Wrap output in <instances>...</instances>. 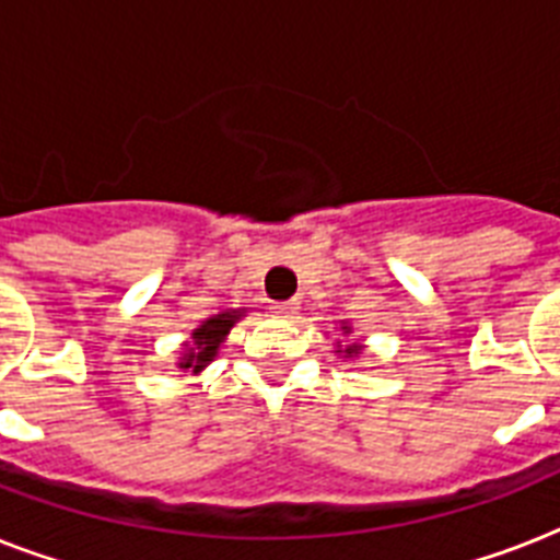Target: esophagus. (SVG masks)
Instances as JSON below:
<instances>
[{"label":"esophagus","instance_id":"obj_1","mask_svg":"<svg viewBox=\"0 0 560 560\" xmlns=\"http://www.w3.org/2000/svg\"><path fill=\"white\" fill-rule=\"evenodd\" d=\"M296 305L299 302H272L270 311L276 316H290V314H296Z\"/></svg>","mask_w":560,"mask_h":560}]
</instances>
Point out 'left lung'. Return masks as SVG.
Returning <instances> with one entry per match:
<instances>
[{
    "instance_id": "1",
    "label": "left lung",
    "mask_w": 560,
    "mask_h": 560,
    "mask_svg": "<svg viewBox=\"0 0 560 560\" xmlns=\"http://www.w3.org/2000/svg\"><path fill=\"white\" fill-rule=\"evenodd\" d=\"M346 334H349V331H346ZM358 346H349V349H346V354H349V358H354V354H358Z\"/></svg>"
}]
</instances>
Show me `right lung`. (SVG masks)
Returning <instances> with one entry per match:
<instances>
[{"label":"right lung","mask_w":560,"mask_h":560,"mask_svg":"<svg viewBox=\"0 0 560 560\" xmlns=\"http://www.w3.org/2000/svg\"><path fill=\"white\" fill-rule=\"evenodd\" d=\"M237 316H241L237 311H226V314L211 316L209 323L200 325V328L191 334L194 346H188L186 358L179 360V369H194V372H200V369L218 354V346L226 340L229 328L237 323Z\"/></svg>","instance_id":"obj_1"}]
</instances>
